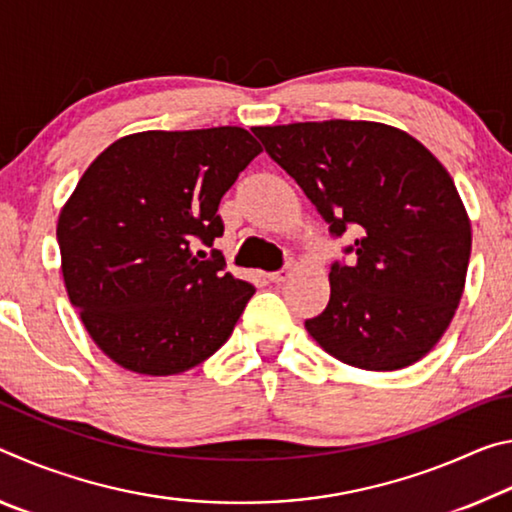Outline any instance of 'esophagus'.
<instances>
[{
	"instance_id": "34e87169",
	"label": "esophagus",
	"mask_w": 512,
	"mask_h": 512,
	"mask_svg": "<svg viewBox=\"0 0 512 512\" xmlns=\"http://www.w3.org/2000/svg\"><path fill=\"white\" fill-rule=\"evenodd\" d=\"M289 277V268H284V271H275V273H268V280L275 282V284H282L284 280Z\"/></svg>"
}]
</instances>
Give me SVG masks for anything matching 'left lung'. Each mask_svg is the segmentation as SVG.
Instances as JSON below:
<instances>
[{"label":"left lung","mask_w":512,"mask_h":512,"mask_svg":"<svg viewBox=\"0 0 512 512\" xmlns=\"http://www.w3.org/2000/svg\"><path fill=\"white\" fill-rule=\"evenodd\" d=\"M266 153L302 187L332 237L323 314L305 320L325 352L361 370H400L440 341L461 302L472 228L447 169L400 128L377 121L257 126Z\"/></svg>","instance_id":"8db88e82"}]
</instances>
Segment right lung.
Here are the masks:
<instances>
[{
    "mask_svg": "<svg viewBox=\"0 0 512 512\" xmlns=\"http://www.w3.org/2000/svg\"><path fill=\"white\" fill-rule=\"evenodd\" d=\"M262 146L239 126L146 131L110 144L58 216L69 302L99 350L140 375H178L230 339L255 287L225 273L216 214Z\"/></svg>",
    "mask_w": 512,
    "mask_h": 512,
    "instance_id": "right-lung-1",
    "label": "right lung"
}]
</instances>
